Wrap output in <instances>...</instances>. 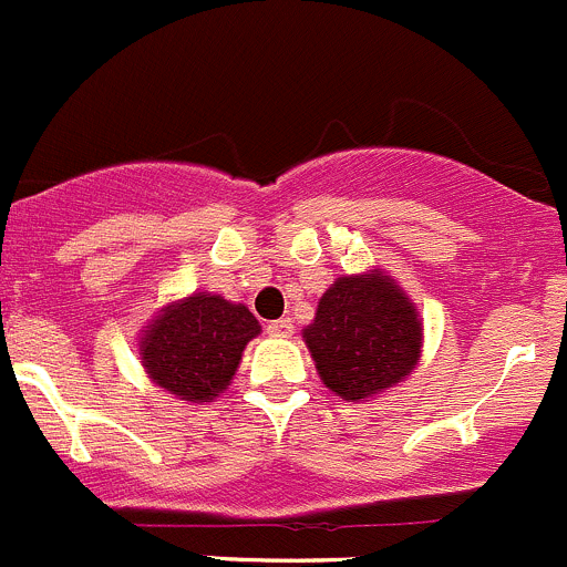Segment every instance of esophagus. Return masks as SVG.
<instances>
[{
	"label": "esophagus",
	"instance_id": "1",
	"mask_svg": "<svg viewBox=\"0 0 567 567\" xmlns=\"http://www.w3.org/2000/svg\"><path fill=\"white\" fill-rule=\"evenodd\" d=\"M291 330H295V324H291L289 317L276 319V322L267 324V333H270V336H281V339H286V336H291Z\"/></svg>",
	"mask_w": 567,
	"mask_h": 567
}]
</instances>
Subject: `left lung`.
<instances>
[{"label": "left lung", "mask_w": 567, "mask_h": 567, "mask_svg": "<svg viewBox=\"0 0 567 567\" xmlns=\"http://www.w3.org/2000/svg\"><path fill=\"white\" fill-rule=\"evenodd\" d=\"M302 339L336 396L369 402L416 369L422 319L394 278L369 270L330 284Z\"/></svg>", "instance_id": "obj_1"}]
</instances>
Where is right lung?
Instances as JSON below:
<instances>
[{
    "label": "right lung",
    "instance_id": "add662e5",
    "mask_svg": "<svg viewBox=\"0 0 567 567\" xmlns=\"http://www.w3.org/2000/svg\"><path fill=\"white\" fill-rule=\"evenodd\" d=\"M259 333L248 306L195 291L145 324L140 361L148 378L178 400L212 402L231 383L243 350Z\"/></svg>",
    "mask_w": 567,
    "mask_h": 567
}]
</instances>
